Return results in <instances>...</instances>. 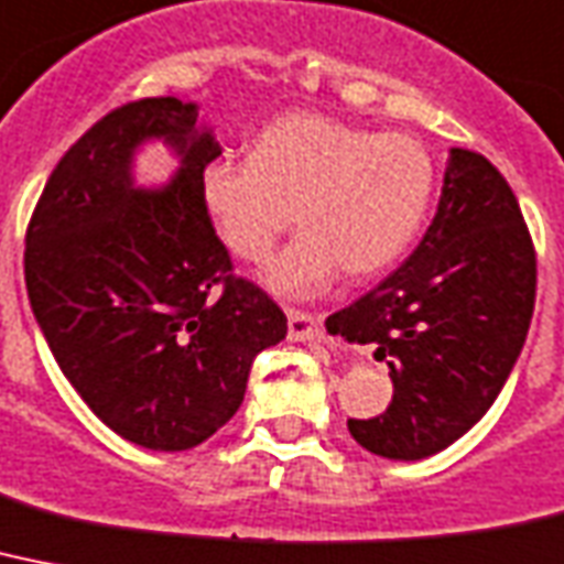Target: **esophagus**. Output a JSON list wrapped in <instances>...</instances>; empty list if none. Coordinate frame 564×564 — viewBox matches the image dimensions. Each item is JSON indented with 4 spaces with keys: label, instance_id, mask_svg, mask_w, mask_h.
<instances>
[{
    "label": "esophagus",
    "instance_id": "1",
    "mask_svg": "<svg viewBox=\"0 0 564 564\" xmlns=\"http://www.w3.org/2000/svg\"><path fill=\"white\" fill-rule=\"evenodd\" d=\"M286 322H290V338L292 341H318L322 329H318V318L313 313H301V310H286Z\"/></svg>",
    "mask_w": 564,
    "mask_h": 564
}]
</instances>
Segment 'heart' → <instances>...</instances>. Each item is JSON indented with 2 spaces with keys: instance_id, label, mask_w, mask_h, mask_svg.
<instances>
[{
  "instance_id": "obj_1",
  "label": "heart",
  "mask_w": 564,
  "mask_h": 564,
  "mask_svg": "<svg viewBox=\"0 0 564 564\" xmlns=\"http://www.w3.org/2000/svg\"><path fill=\"white\" fill-rule=\"evenodd\" d=\"M434 162L405 132H377L301 112L269 123L249 159H214L199 173L210 226L235 258L260 260L292 226L304 235L263 267L278 295L313 297L336 281L388 269L423 226Z\"/></svg>"
}]
</instances>
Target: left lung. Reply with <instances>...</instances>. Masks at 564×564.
I'll return each mask as SVG.
<instances>
[{
  "instance_id": "1",
  "label": "left lung",
  "mask_w": 564,
  "mask_h": 564,
  "mask_svg": "<svg viewBox=\"0 0 564 564\" xmlns=\"http://www.w3.org/2000/svg\"><path fill=\"white\" fill-rule=\"evenodd\" d=\"M535 304V251L507 178L473 150H448L437 214L409 260L327 318L333 336L373 345L393 397L347 420L354 441L423 460L464 437L505 388Z\"/></svg>"
}]
</instances>
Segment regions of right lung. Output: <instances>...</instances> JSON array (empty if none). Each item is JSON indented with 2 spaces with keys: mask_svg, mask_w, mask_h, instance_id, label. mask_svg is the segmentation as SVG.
<instances>
[{
  "mask_svg": "<svg viewBox=\"0 0 564 564\" xmlns=\"http://www.w3.org/2000/svg\"><path fill=\"white\" fill-rule=\"evenodd\" d=\"M199 107L144 98L68 148L25 235V286L63 377L123 441L199 446L237 414L251 361L286 336L267 292L231 274L199 173L223 148ZM162 138L177 176L139 188L131 159Z\"/></svg>",
  "mask_w": 564,
  "mask_h": 564,
  "instance_id": "right-lung-1",
  "label": "right lung"
}]
</instances>
